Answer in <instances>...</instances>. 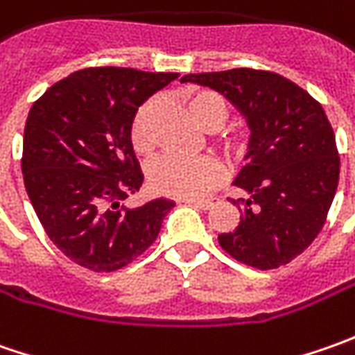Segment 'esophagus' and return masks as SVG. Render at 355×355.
<instances>
[{
    "instance_id": "esophagus-1",
    "label": "esophagus",
    "mask_w": 355,
    "mask_h": 355,
    "mask_svg": "<svg viewBox=\"0 0 355 355\" xmlns=\"http://www.w3.org/2000/svg\"><path fill=\"white\" fill-rule=\"evenodd\" d=\"M185 203H191V205H196L199 209H209V207H213V205L217 203V199H187Z\"/></svg>"
}]
</instances>
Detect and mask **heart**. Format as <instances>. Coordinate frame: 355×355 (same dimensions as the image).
I'll return each mask as SVG.
<instances>
[{
	"label": "heart",
	"mask_w": 355,
	"mask_h": 355,
	"mask_svg": "<svg viewBox=\"0 0 355 355\" xmlns=\"http://www.w3.org/2000/svg\"><path fill=\"white\" fill-rule=\"evenodd\" d=\"M182 103L187 108L189 116L193 118V122L199 128L207 130V132L219 130L229 118V104L221 94L213 90L189 87L182 92ZM152 108H154V101L144 103L130 124V142L138 154H148L152 148L150 132H148V118H150ZM221 146L229 156L239 157L245 152V144L233 136L223 138ZM223 175L225 171L221 168V164H217L209 157L189 159V157L175 156V154H166L150 164L148 184L162 196L196 199L205 196L213 187L221 184Z\"/></svg>",
	"instance_id": "obj_1"
}]
</instances>
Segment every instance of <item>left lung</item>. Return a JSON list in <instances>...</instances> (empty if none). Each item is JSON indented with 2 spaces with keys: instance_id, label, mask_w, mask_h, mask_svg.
Returning <instances> with one entry per match:
<instances>
[{
  "instance_id": "8db88e82",
  "label": "left lung",
  "mask_w": 355,
  "mask_h": 355,
  "mask_svg": "<svg viewBox=\"0 0 355 355\" xmlns=\"http://www.w3.org/2000/svg\"><path fill=\"white\" fill-rule=\"evenodd\" d=\"M223 94L247 120V166L233 184L239 225L219 245L245 265L268 270L291 263L318 237L334 201L340 157L326 112L293 80L254 69L182 76Z\"/></svg>"
}]
</instances>
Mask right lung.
I'll use <instances>...</instances> for the list:
<instances>
[{"instance_id": "add662e5", "label": "right lung", "mask_w": 355, "mask_h": 355, "mask_svg": "<svg viewBox=\"0 0 355 355\" xmlns=\"http://www.w3.org/2000/svg\"><path fill=\"white\" fill-rule=\"evenodd\" d=\"M178 73L83 69L31 106L23 132V182L49 239L76 265L110 272L140 257L175 205L157 198L128 209L140 189L130 124Z\"/></svg>"}]
</instances>
